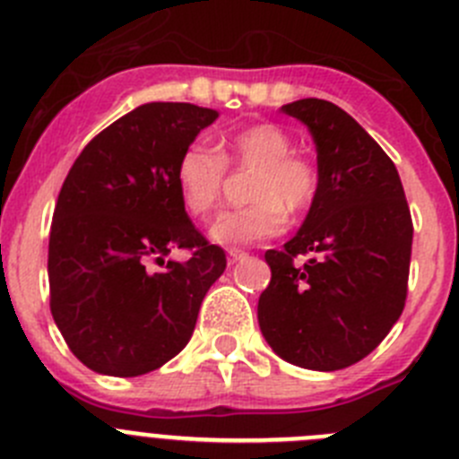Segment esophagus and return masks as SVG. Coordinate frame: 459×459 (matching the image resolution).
Wrapping results in <instances>:
<instances>
[{"label": "esophagus", "mask_w": 459, "mask_h": 459, "mask_svg": "<svg viewBox=\"0 0 459 459\" xmlns=\"http://www.w3.org/2000/svg\"><path fill=\"white\" fill-rule=\"evenodd\" d=\"M243 257H246V252L238 250V247H230V250H227V259H230V264L238 262V259H243Z\"/></svg>", "instance_id": "obj_1"}]
</instances>
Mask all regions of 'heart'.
I'll return each instance as SVG.
<instances>
[{"label": "heart", "instance_id": "heart-1", "mask_svg": "<svg viewBox=\"0 0 459 459\" xmlns=\"http://www.w3.org/2000/svg\"><path fill=\"white\" fill-rule=\"evenodd\" d=\"M227 163L255 170L247 182L252 204L222 212L209 227V237L221 246H250L277 237L291 216L309 212L318 197L321 175L307 157L296 154L293 138L275 125H255L234 132L221 143V152L209 143L184 147L175 166V182L184 207L193 216H209L218 207L227 179Z\"/></svg>", "mask_w": 459, "mask_h": 459}]
</instances>
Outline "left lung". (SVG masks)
Instances as JSON below:
<instances>
[{
	"label": "left lung",
	"instance_id": "1",
	"mask_svg": "<svg viewBox=\"0 0 459 459\" xmlns=\"http://www.w3.org/2000/svg\"><path fill=\"white\" fill-rule=\"evenodd\" d=\"M281 113L312 134L321 188L296 237L266 252L259 327L289 364L339 371L401 318L414 227L396 166L355 117L316 98Z\"/></svg>",
	"mask_w": 459,
	"mask_h": 459
}]
</instances>
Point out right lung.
Returning <instances> with one entry per match:
<instances>
[{
  "label": "right lung",
  "mask_w": 459,
  "mask_h": 459,
  "mask_svg": "<svg viewBox=\"0 0 459 459\" xmlns=\"http://www.w3.org/2000/svg\"><path fill=\"white\" fill-rule=\"evenodd\" d=\"M216 117L186 102L143 104L92 138L67 172L49 232V309L91 371L136 377L163 367L188 343L225 271V252L197 232L175 182L184 147ZM172 249L192 257L166 260Z\"/></svg>",
  "instance_id": "right-lung-1"
}]
</instances>
